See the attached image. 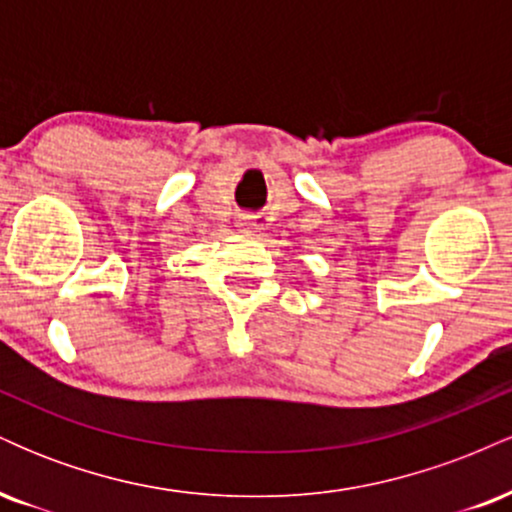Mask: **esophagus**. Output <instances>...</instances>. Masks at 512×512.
<instances>
[{
	"label": "esophagus",
	"instance_id": "1",
	"mask_svg": "<svg viewBox=\"0 0 512 512\" xmlns=\"http://www.w3.org/2000/svg\"><path fill=\"white\" fill-rule=\"evenodd\" d=\"M240 226H243V231H252V226H255V223H252V221H248V219H245L243 223H240Z\"/></svg>",
	"mask_w": 512,
	"mask_h": 512
}]
</instances>
